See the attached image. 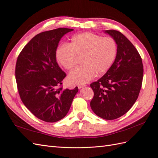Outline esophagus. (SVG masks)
Listing matches in <instances>:
<instances>
[{
	"label": "esophagus",
	"instance_id": "1",
	"mask_svg": "<svg viewBox=\"0 0 158 158\" xmlns=\"http://www.w3.org/2000/svg\"><path fill=\"white\" fill-rule=\"evenodd\" d=\"M77 87H78L79 89H81V88L85 87V85H81V84H79V85H77Z\"/></svg>",
	"mask_w": 158,
	"mask_h": 158
}]
</instances>
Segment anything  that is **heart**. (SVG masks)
Wrapping results in <instances>:
<instances>
[{"label":"heart","instance_id":"1","mask_svg":"<svg viewBox=\"0 0 158 158\" xmlns=\"http://www.w3.org/2000/svg\"><path fill=\"white\" fill-rule=\"evenodd\" d=\"M117 44L112 38H104L90 32L75 35L67 45L58 48L56 57L60 64L67 70L73 69L81 58L82 65L71 71L69 81L83 84L94 76H101L109 70L117 55Z\"/></svg>","mask_w":158,"mask_h":158}]
</instances>
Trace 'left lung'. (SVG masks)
Listing matches in <instances>:
<instances>
[{
	"label": "left lung",
	"instance_id": "1",
	"mask_svg": "<svg viewBox=\"0 0 158 158\" xmlns=\"http://www.w3.org/2000/svg\"><path fill=\"white\" fill-rule=\"evenodd\" d=\"M117 44V55L109 70L90 86L94 97L90 103L94 114L105 120L118 118L131 109L142 87V58L130 40L120 31L106 30Z\"/></svg>",
	"mask_w": 158,
	"mask_h": 158
}]
</instances>
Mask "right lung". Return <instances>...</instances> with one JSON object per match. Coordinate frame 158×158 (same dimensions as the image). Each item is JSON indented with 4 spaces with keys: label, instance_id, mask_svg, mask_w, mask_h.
Instances as JSON below:
<instances>
[{
    "label": "right lung",
    "instance_id": "obj_1",
    "mask_svg": "<svg viewBox=\"0 0 158 158\" xmlns=\"http://www.w3.org/2000/svg\"><path fill=\"white\" fill-rule=\"evenodd\" d=\"M73 29L60 28L40 33L27 44L17 58L15 77L22 102L38 118L55 123L66 116L78 92L63 89L66 74L56 61L61 38Z\"/></svg>",
    "mask_w": 158,
    "mask_h": 158
}]
</instances>
